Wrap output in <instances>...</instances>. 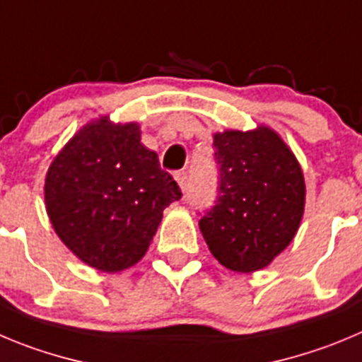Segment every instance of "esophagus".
<instances>
[{"mask_svg":"<svg viewBox=\"0 0 362 362\" xmlns=\"http://www.w3.org/2000/svg\"><path fill=\"white\" fill-rule=\"evenodd\" d=\"M175 180L178 182L182 191H185V187H187V171H177V173H175Z\"/></svg>","mask_w":362,"mask_h":362,"instance_id":"1","label":"esophagus"}]
</instances>
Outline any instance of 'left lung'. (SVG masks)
<instances>
[{
	"label": "left lung",
	"mask_w": 362,
	"mask_h": 362,
	"mask_svg": "<svg viewBox=\"0 0 362 362\" xmlns=\"http://www.w3.org/2000/svg\"><path fill=\"white\" fill-rule=\"evenodd\" d=\"M218 197L202 214L209 250L225 268L268 266L295 238L305 184L295 155L269 128L214 135Z\"/></svg>",
	"instance_id": "left-lung-1"
}]
</instances>
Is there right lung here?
<instances>
[{
  "label": "right lung",
  "instance_id": "obj_1",
  "mask_svg": "<svg viewBox=\"0 0 362 362\" xmlns=\"http://www.w3.org/2000/svg\"><path fill=\"white\" fill-rule=\"evenodd\" d=\"M46 209L64 245L101 272L130 268L146 253L162 211L182 191L141 144L135 123L87 124L46 177Z\"/></svg>",
  "mask_w": 362,
  "mask_h": 362
}]
</instances>
